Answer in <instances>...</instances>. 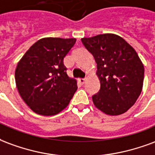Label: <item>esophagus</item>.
I'll list each match as a JSON object with an SVG mask.
<instances>
[{"instance_id": "esophagus-1", "label": "esophagus", "mask_w": 155, "mask_h": 155, "mask_svg": "<svg viewBox=\"0 0 155 155\" xmlns=\"http://www.w3.org/2000/svg\"><path fill=\"white\" fill-rule=\"evenodd\" d=\"M78 82L81 85H83V84H84V82H85V78H79Z\"/></svg>"}]
</instances>
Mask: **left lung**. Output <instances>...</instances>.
I'll return each mask as SVG.
<instances>
[{
    "label": "left lung",
    "mask_w": 155,
    "mask_h": 155,
    "mask_svg": "<svg viewBox=\"0 0 155 155\" xmlns=\"http://www.w3.org/2000/svg\"><path fill=\"white\" fill-rule=\"evenodd\" d=\"M97 63L101 87L92 96L95 107L107 115L125 113L140 95L144 65L132 46L114 34L82 38Z\"/></svg>",
    "instance_id": "left-lung-1"
}]
</instances>
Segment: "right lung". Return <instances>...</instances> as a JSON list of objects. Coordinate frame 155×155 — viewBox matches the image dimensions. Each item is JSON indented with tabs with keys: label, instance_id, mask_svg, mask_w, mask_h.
Instances as JSON below:
<instances>
[{
	"label": "right lung",
	"instance_id": "add662e5",
	"mask_svg": "<svg viewBox=\"0 0 155 155\" xmlns=\"http://www.w3.org/2000/svg\"><path fill=\"white\" fill-rule=\"evenodd\" d=\"M76 39L43 38L25 54L15 68L18 91L35 113L54 116L68 107L78 89L64 59Z\"/></svg>",
	"mask_w": 155,
	"mask_h": 155
}]
</instances>
